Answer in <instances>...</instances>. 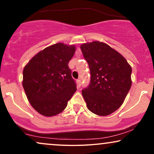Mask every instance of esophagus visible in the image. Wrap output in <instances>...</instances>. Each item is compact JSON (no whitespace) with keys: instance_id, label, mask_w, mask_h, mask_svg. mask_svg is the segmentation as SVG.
Returning <instances> with one entry per match:
<instances>
[{"instance_id":"obj_1","label":"esophagus","mask_w":154,"mask_h":154,"mask_svg":"<svg viewBox=\"0 0 154 154\" xmlns=\"http://www.w3.org/2000/svg\"><path fill=\"white\" fill-rule=\"evenodd\" d=\"M77 87H81V80L80 79H77Z\"/></svg>"}]
</instances>
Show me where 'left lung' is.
<instances>
[{"instance_id":"1","label":"left lung","mask_w":154,"mask_h":154,"mask_svg":"<svg viewBox=\"0 0 154 154\" xmlns=\"http://www.w3.org/2000/svg\"><path fill=\"white\" fill-rule=\"evenodd\" d=\"M80 48L91 74L89 86L82 91L87 108L97 115H109L122 106L131 88V66L104 42H87Z\"/></svg>"}]
</instances>
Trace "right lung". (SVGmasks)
<instances>
[{"instance_id": "obj_1", "label": "right lung", "mask_w": 154, "mask_h": 154, "mask_svg": "<svg viewBox=\"0 0 154 154\" xmlns=\"http://www.w3.org/2000/svg\"><path fill=\"white\" fill-rule=\"evenodd\" d=\"M75 45L59 42L39 52L23 69V87L31 106L45 116L61 113L77 90L68 67Z\"/></svg>"}]
</instances>
